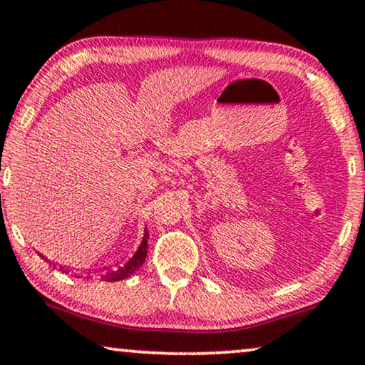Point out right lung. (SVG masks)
<instances>
[{
    "mask_svg": "<svg viewBox=\"0 0 365 365\" xmlns=\"http://www.w3.org/2000/svg\"><path fill=\"white\" fill-rule=\"evenodd\" d=\"M147 240H148V232L145 230V233H143L142 243H140V246H138V250L135 251V253H133L132 258L127 261L124 266H120V268H114V269L104 268V269H102L101 271L102 281H110V283H114V281H122V279L129 278L130 274L135 273V271L140 268V266L143 264V261H145V258H147ZM39 256H43V255L39 253ZM43 258L48 261L46 256H43ZM59 271H63V273H66V274L69 273V269L64 268V266H61Z\"/></svg>",
    "mask_w": 365,
    "mask_h": 365,
    "instance_id": "obj_1",
    "label": "right lung"
}]
</instances>
